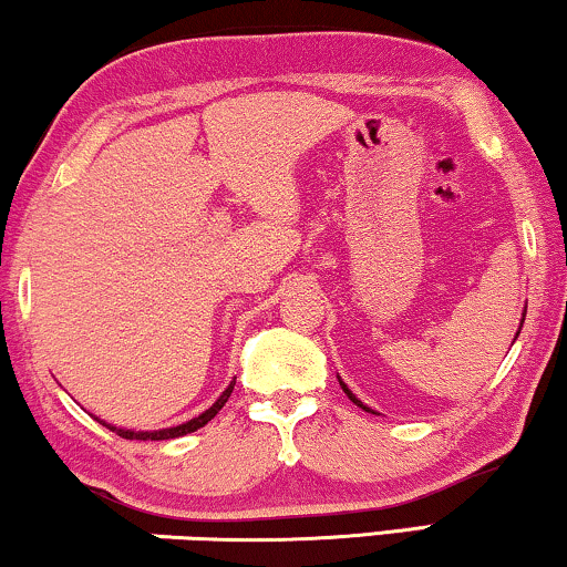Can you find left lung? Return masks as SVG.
<instances>
[{"label":"left lung","instance_id":"obj_1","mask_svg":"<svg viewBox=\"0 0 567 567\" xmlns=\"http://www.w3.org/2000/svg\"><path fill=\"white\" fill-rule=\"evenodd\" d=\"M524 315H527V311H524ZM524 315H522V324H524ZM519 332H522V327H519ZM519 332H516V338H519ZM340 385H342V391H344V393H348V399L352 401V404H358L360 409H365V412H371V414H375L371 406H365V404H363V401H360V399L355 396V393H352V391L348 389V385H344V383H342V379H340Z\"/></svg>","mask_w":567,"mask_h":567}]
</instances>
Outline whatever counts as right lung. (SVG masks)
I'll return each mask as SVG.
<instances>
[{
	"mask_svg": "<svg viewBox=\"0 0 567 567\" xmlns=\"http://www.w3.org/2000/svg\"><path fill=\"white\" fill-rule=\"evenodd\" d=\"M233 389H235V381L227 385V389L223 391V396H219L215 404H212L207 412H202L199 416H194V420H188V422H184V424H176V426H168V430H153V432H135V430H122V426H112V424H106V422H102V420H96V422H102L106 430H112V432H117L120 437H125V440H174V437H184V434H188V432H196L199 430V426H204L207 422H212L217 416V412L219 409H223L225 404H227V399H229V393H233Z\"/></svg>",
	"mask_w": 567,
	"mask_h": 567,
	"instance_id": "right-lung-1",
	"label": "right lung"
}]
</instances>
